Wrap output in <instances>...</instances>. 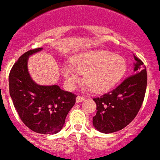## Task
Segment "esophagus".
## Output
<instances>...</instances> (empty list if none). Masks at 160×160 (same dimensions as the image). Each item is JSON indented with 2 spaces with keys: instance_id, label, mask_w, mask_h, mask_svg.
<instances>
[{
  "instance_id": "34e87169",
  "label": "esophagus",
  "mask_w": 160,
  "mask_h": 160,
  "mask_svg": "<svg viewBox=\"0 0 160 160\" xmlns=\"http://www.w3.org/2000/svg\"><path fill=\"white\" fill-rule=\"evenodd\" d=\"M84 99H85V98H84V97L77 96V97H76V103H80V102H83Z\"/></svg>"
}]
</instances>
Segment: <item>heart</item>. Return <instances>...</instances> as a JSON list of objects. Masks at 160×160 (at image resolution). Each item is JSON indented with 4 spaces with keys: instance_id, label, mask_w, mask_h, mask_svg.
Masks as SVG:
<instances>
[{
    "instance_id": "heart-1",
    "label": "heart",
    "mask_w": 160,
    "mask_h": 160,
    "mask_svg": "<svg viewBox=\"0 0 160 160\" xmlns=\"http://www.w3.org/2000/svg\"><path fill=\"white\" fill-rule=\"evenodd\" d=\"M124 58L112 54L104 49H92L76 55L72 67L63 66L61 73L68 88H73L84 74V82L92 91L104 92L110 90L121 80L126 72Z\"/></svg>"
}]
</instances>
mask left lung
<instances>
[{"label":"left lung","mask_w":160,"mask_h":160,"mask_svg":"<svg viewBox=\"0 0 160 160\" xmlns=\"http://www.w3.org/2000/svg\"><path fill=\"white\" fill-rule=\"evenodd\" d=\"M132 76L125 79L117 88L95 98L97 114L92 117V125L103 133H111L123 129L133 120L144 100L147 84V73L144 63L133 55Z\"/></svg>","instance_id":"8db88e82"}]
</instances>
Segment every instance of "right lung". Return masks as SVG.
<instances>
[{
  "label": "right lung",
  "instance_id": "right-lung-1",
  "mask_svg": "<svg viewBox=\"0 0 160 160\" xmlns=\"http://www.w3.org/2000/svg\"><path fill=\"white\" fill-rule=\"evenodd\" d=\"M42 48L31 49L13 66L9 76V94L23 123L41 134H55L63 128L76 95L60 88L57 84L40 85L31 77L28 58Z\"/></svg>",
  "mask_w": 160,
  "mask_h": 160
}]
</instances>
